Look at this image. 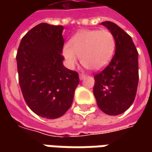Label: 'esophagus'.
Instances as JSON below:
<instances>
[{"label":"esophagus","instance_id":"34e87169","mask_svg":"<svg viewBox=\"0 0 152 152\" xmlns=\"http://www.w3.org/2000/svg\"><path fill=\"white\" fill-rule=\"evenodd\" d=\"M86 78V75L85 74H83V73H79V79L80 80H83L84 79Z\"/></svg>","mask_w":152,"mask_h":152}]
</instances>
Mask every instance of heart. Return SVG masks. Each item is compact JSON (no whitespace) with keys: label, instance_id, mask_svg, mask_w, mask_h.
<instances>
[{"label":"heart","instance_id":"1","mask_svg":"<svg viewBox=\"0 0 152 152\" xmlns=\"http://www.w3.org/2000/svg\"><path fill=\"white\" fill-rule=\"evenodd\" d=\"M116 50L113 34L107 29H82L73 35L68 45L62 48V56L73 68L80 61L88 68L101 71L111 62Z\"/></svg>","mask_w":152,"mask_h":152}]
</instances>
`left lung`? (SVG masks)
<instances>
[{"instance_id":"obj_1","label":"left lung","mask_w":152,"mask_h":152,"mask_svg":"<svg viewBox=\"0 0 152 152\" xmlns=\"http://www.w3.org/2000/svg\"><path fill=\"white\" fill-rule=\"evenodd\" d=\"M101 24L113 34L116 50L107 67L95 75L93 92L102 112L116 116L124 113L134 101L139 81L138 51L131 37L116 23L107 21Z\"/></svg>"}]
</instances>
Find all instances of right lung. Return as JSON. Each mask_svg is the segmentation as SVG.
Masks as SVG:
<instances>
[{
    "instance_id": "right-lung-1",
    "label": "right lung",
    "mask_w": 152,
    "mask_h": 152,
    "mask_svg": "<svg viewBox=\"0 0 152 152\" xmlns=\"http://www.w3.org/2000/svg\"><path fill=\"white\" fill-rule=\"evenodd\" d=\"M63 29L45 23L34 27L22 39L16 57L25 102L34 113L49 119L70 108L79 83L78 73L62 63Z\"/></svg>"
}]
</instances>
